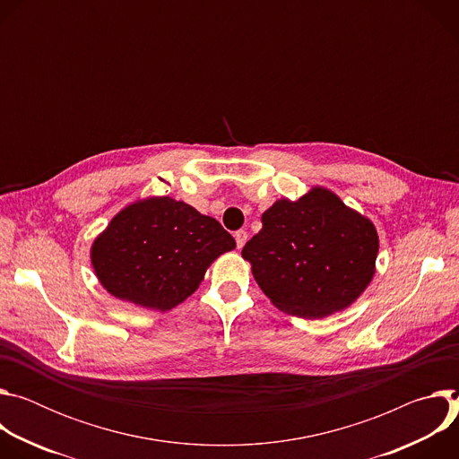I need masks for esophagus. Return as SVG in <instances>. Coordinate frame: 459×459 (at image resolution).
<instances>
[{"label": "esophagus", "instance_id": "esophagus-1", "mask_svg": "<svg viewBox=\"0 0 459 459\" xmlns=\"http://www.w3.org/2000/svg\"><path fill=\"white\" fill-rule=\"evenodd\" d=\"M234 238H236V245H238V248H241L245 243H247V238H248V234H247V230H236V234H234Z\"/></svg>", "mask_w": 459, "mask_h": 459}]
</instances>
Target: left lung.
<instances>
[{
  "mask_svg": "<svg viewBox=\"0 0 459 459\" xmlns=\"http://www.w3.org/2000/svg\"><path fill=\"white\" fill-rule=\"evenodd\" d=\"M241 250L259 289L283 312L317 319L352 305L374 276L379 248L370 220L331 190L278 200Z\"/></svg>",
  "mask_w": 459,
  "mask_h": 459,
  "instance_id": "8db88e82",
  "label": "left lung"
}]
</instances>
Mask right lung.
<instances>
[{"label": "right lung", "mask_w": 459, "mask_h": 459, "mask_svg": "<svg viewBox=\"0 0 459 459\" xmlns=\"http://www.w3.org/2000/svg\"><path fill=\"white\" fill-rule=\"evenodd\" d=\"M236 247L211 216L172 198L125 207L94 239L91 259L100 283L117 299L170 310L204 281L212 261Z\"/></svg>", "instance_id": "obj_1"}]
</instances>
